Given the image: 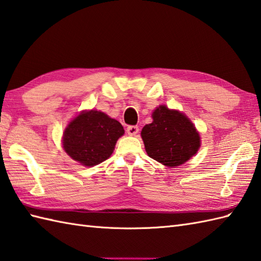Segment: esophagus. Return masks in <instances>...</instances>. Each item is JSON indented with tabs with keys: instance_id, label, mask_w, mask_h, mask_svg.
Segmentation results:
<instances>
[{
	"instance_id": "obj_1",
	"label": "esophagus",
	"mask_w": 261,
	"mask_h": 261,
	"mask_svg": "<svg viewBox=\"0 0 261 261\" xmlns=\"http://www.w3.org/2000/svg\"><path fill=\"white\" fill-rule=\"evenodd\" d=\"M126 132H127V134H128V135H130V136H135V135L137 134V133H138V127H137V126H135V125L128 126V127H127Z\"/></svg>"
}]
</instances>
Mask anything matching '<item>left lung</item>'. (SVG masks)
Here are the masks:
<instances>
[{
    "mask_svg": "<svg viewBox=\"0 0 261 261\" xmlns=\"http://www.w3.org/2000/svg\"><path fill=\"white\" fill-rule=\"evenodd\" d=\"M146 153L169 167L185 163L198 152L200 136L187 116L160 106L153 113V123L142 129Z\"/></svg>",
    "mask_w": 261,
    "mask_h": 261,
    "instance_id": "1",
    "label": "left lung"
}]
</instances>
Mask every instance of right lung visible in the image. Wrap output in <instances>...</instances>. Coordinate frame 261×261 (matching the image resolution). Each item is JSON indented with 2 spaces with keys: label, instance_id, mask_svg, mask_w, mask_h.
I'll list each match as a JSON object with an SVG mask.
<instances>
[{
  "label": "right lung",
  "instance_id": "right-lung-1",
  "mask_svg": "<svg viewBox=\"0 0 261 261\" xmlns=\"http://www.w3.org/2000/svg\"><path fill=\"white\" fill-rule=\"evenodd\" d=\"M124 134L119 121L97 111L82 113L63 133V148L74 161L94 166L112 155L115 144Z\"/></svg>",
  "mask_w": 261,
  "mask_h": 261
}]
</instances>
